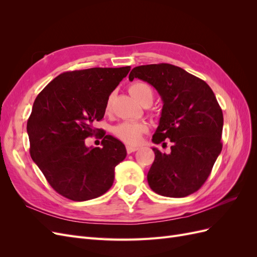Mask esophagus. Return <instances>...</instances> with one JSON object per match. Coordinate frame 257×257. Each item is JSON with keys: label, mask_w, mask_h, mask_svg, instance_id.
Masks as SVG:
<instances>
[{"label": "esophagus", "mask_w": 257, "mask_h": 257, "mask_svg": "<svg viewBox=\"0 0 257 257\" xmlns=\"http://www.w3.org/2000/svg\"><path fill=\"white\" fill-rule=\"evenodd\" d=\"M138 149H139V148L136 147V146H126V151H127V153H133V152L137 151Z\"/></svg>", "instance_id": "1"}]
</instances>
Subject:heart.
<instances>
[{"label":"heart","mask_w":257,"mask_h":257,"mask_svg":"<svg viewBox=\"0 0 257 257\" xmlns=\"http://www.w3.org/2000/svg\"><path fill=\"white\" fill-rule=\"evenodd\" d=\"M130 94L133 96L136 100H138L141 104L145 103H152L153 100V90L149 84L137 81L132 83L128 87ZM106 111H109L111 109V96H109L106 100L105 104ZM149 126L146 122H132L125 121L119 123L115 125L112 130L113 134L118 137L120 141L124 142L128 145H137L141 142L142 136L147 133Z\"/></svg>","instance_id":"b5f03b06"}]
</instances>
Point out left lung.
Masks as SVG:
<instances>
[{
    "instance_id": "obj_1",
    "label": "left lung",
    "mask_w": 257,
    "mask_h": 257,
    "mask_svg": "<svg viewBox=\"0 0 257 257\" xmlns=\"http://www.w3.org/2000/svg\"><path fill=\"white\" fill-rule=\"evenodd\" d=\"M134 78L153 85L164 104L152 142L173 143L168 154L153 148L148 183L162 196H188L203 186L222 151L221 107L211 88L181 67L141 65L130 73L128 79Z\"/></svg>"
}]
</instances>
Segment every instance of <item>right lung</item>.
Here are the masks:
<instances>
[{
  "instance_id": "1",
  "label": "right lung",
  "mask_w": 257,
  "mask_h": 257,
  "mask_svg": "<svg viewBox=\"0 0 257 257\" xmlns=\"http://www.w3.org/2000/svg\"><path fill=\"white\" fill-rule=\"evenodd\" d=\"M130 69L65 72L35 98L27 124L30 154L60 195L83 201L111 188L114 167L126 157L125 147L110 135L102 136L103 148H88L84 139L99 132L93 124L104 118L107 98Z\"/></svg>"
}]
</instances>
